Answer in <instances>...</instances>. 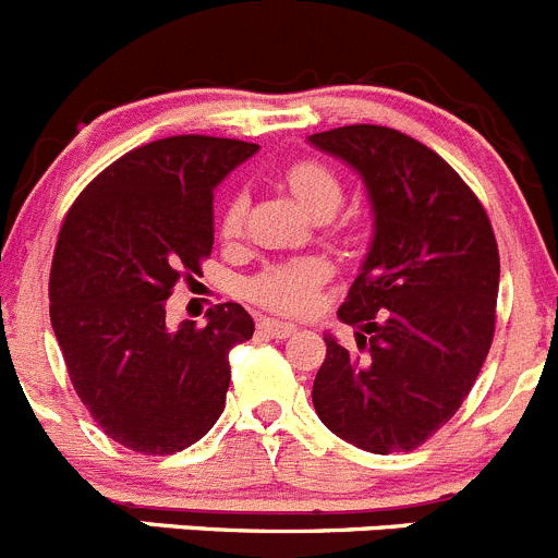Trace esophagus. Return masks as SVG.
<instances>
[{"instance_id":"obj_1","label":"esophagus","mask_w":558,"mask_h":558,"mask_svg":"<svg viewBox=\"0 0 558 558\" xmlns=\"http://www.w3.org/2000/svg\"><path fill=\"white\" fill-rule=\"evenodd\" d=\"M259 329H263L265 335H270V337H279V340H284V337L295 335V326L293 324H284V320H274V318H263V320H259Z\"/></svg>"}]
</instances>
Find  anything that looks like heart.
I'll use <instances>...</instances> for the list:
<instances>
[{"instance_id":"obj_1","label":"heart","mask_w":558,"mask_h":558,"mask_svg":"<svg viewBox=\"0 0 558 558\" xmlns=\"http://www.w3.org/2000/svg\"><path fill=\"white\" fill-rule=\"evenodd\" d=\"M284 185L293 191V196L304 204L315 216H329L342 198V179L335 166H329L320 157H299V160L288 162L284 168ZM245 221V196L243 193H232L223 202L221 216H218V232L221 238L234 240L243 232ZM345 227L349 218H340ZM329 263L318 257L290 259V263H279L265 268L248 282V295L257 304L268 306L274 313L301 315L310 313L318 299V288L329 279Z\"/></svg>"}]
</instances>
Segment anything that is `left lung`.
I'll list each match as a JSON object with an SVG mask.
<instances>
[{
    "mask_svg": "<svg viewBox=\"0 0 558 558\" xmlns=\"http://www.w3.org/2000/svg\"><path fill=\"white\" fill-rule=\"evenodd\" d=\"M310 141L362 173L376 216L362 274L337 313L360 329L356 351L326 337L315 412L362 451H415L457 415L493 345V223L464 179L403 132L351 124Z\"/></svg>",
    "mask_w": 558,
    "mask_h": 558,
    "instance_id": "obj_1",
    "label": "left lung"
}]
</instances>
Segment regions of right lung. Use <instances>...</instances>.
I'll use <instances>...</instances> for the list:
<instances>
[{
  "instance_id": "1",
  "label": "right lung",
  "mask_w": 558,
  "mask_h": 558,
  "mask_svg": "<svg viewBox=\"0 0 558 558\" xmlns=\"http://www.w3.org/2000/svg\"><path fill=\"white\" fill-rule=\"evenodd\" d=\"M257 149L234 137H160L107 166L65 213L49 318L80 401L130 451H185L221 417L229 351L252 340V315L227 301L207 326L171 329L166 301L213 252L216 185Z\"/></svg>"
}]
</instances>
